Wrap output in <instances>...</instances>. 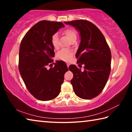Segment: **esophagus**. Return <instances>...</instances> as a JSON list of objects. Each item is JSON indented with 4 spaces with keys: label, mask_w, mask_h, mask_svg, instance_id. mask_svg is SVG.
Segmentation results:
<instances>
[{
    "label": "esophagus",
    "mask_w": 132,
    "mask_h": 132,
    "mask_svg": "<svg viewBox=\"0 0 132 132\" xmlns=\"http://www.w3.org/2000/svg\"><path fill=\"white\" fill-rule=\"evenodd\" d=\"M66 65H67V66H68V67H69V64L68 63H66Z\"/></svg>",
    "instance_id": "obj_1"
}]
</instances>
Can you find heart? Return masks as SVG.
<instances>
[{
	"mask_svg": "<svg viewBox=\"0 0 132 132\" xmlns=\"http://www.w3.org/2000/svg\"><path fill=\"white\" fill-rule=\"evenodd\" d=\"M63 34L68 38L71 42H75L77 39V33L75 29L72 28H68L63 31ZM51 44L55 50L59 48V41L58 37L56 34H54L51 37ZM73 51L69 50H62L59 51L56 54V59L60 61L68 62L70 60L73 55Z\"/></svg>",
	"mask_w": 132,
	"mask_h": 132,
	"instance_id": "heart-1",
	"label": "heart"
}]
</instances>
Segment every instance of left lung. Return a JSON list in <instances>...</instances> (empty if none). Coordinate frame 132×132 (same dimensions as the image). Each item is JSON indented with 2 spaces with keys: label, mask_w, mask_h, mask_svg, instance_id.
<instances>
[{
  "label": "left lung",
  "mask_w": 132,
  "mask_h": 132,
  "mask_svg": "<svg viewBox=\"0 0 132 132\" xmlns=\"http://www.w3.org/2000/svg\"><path fill=\"white\" fill-rule=\"evenodd\" d=\"M80 32L81 42L76 53L77 63L84 64V70L71 64V83L76 95L84 100L92 99L101 93L111 72V52L104 36L97 26L86 20L66 22Z\"/></svg>",
  "instance_id": "left-lung-1"
}]
</instances>
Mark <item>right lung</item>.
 <instances>
[{
	"label": "right lung",
	"mask_w": 132,
	"mask_h": 132,
	"mask_svg": "<svg viewBox=\"0 0 132 132\" xmlns=\"http://www.w3.org/2000/svg\"><path fill=\"white\" fill-rule=\"evenodd\" d=\"M64 26L61 22L39 21L21 40L19 50L20 73L29 92L40 101H49L57 97L64 73L68 71L66 63L61 61L56 62L54 67L46 69L55 56L51 37Z\"/></svg>",
	"instance_id": "obj_1"
}]
</instances>
